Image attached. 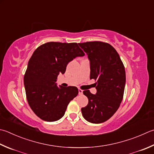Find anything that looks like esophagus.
Segmentation results:
<instances>
[{
    "label": "esophagus",
    "instance_id": "1",
    "mask_svg": "<svg viewBox=\"0 0 154 154\" xmlns=\"http://www.w3.org/2000/svg\"><path fill=\"white\" fill-rule=\"evenodd\" d=\"M78 94L80 95H82L83 94V91H82L81 89H78Z\"/></svg>",
    "mask_w": 154,
    "mask_h": 154
}]
</instances>
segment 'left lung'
<instances>
[{"label": "left lung", "instance_id": "left-lung-1", "mask_svg": "<svg viewBox=\"0 0 154 154\" xmlns=\"http://www.w3.org/2000/svg\"><path fill=\"white\" fill-rule=\"evenodd\" d=\"M90 61V78L94 79L97 93L83 92L88 103L81 109L82 116L92 123L109 119L123 100L125 86V70L119 55L109 43L91 42L78 43Z\"/></svg>", "mask_w": 154, "mask_h": 154}]
</instances>
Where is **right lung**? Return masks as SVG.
<instances>
[{"mask_svg":"<svg viewBox=\"0 0 154 154\" xmlns=\"http://www.w3.org/2000/svg\"><path fill=\"white\" fill-rule=\"evenodd\" d=\"M84 56L76 43L48 42L35 50L28 62L24 86L28 103L41 119L53 122L64 115L78 90L76 86L58 87L57 78L65 73L69 62Z\"/></svg>","mask_w":154,"mask_h":154,"instance_id":"obj_1","label":"right lung"}]
</instances>
